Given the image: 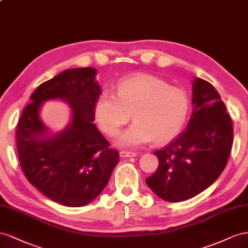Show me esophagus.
<instances>
[{
	"label": "esophagus",
	"mask_w": 248,
	"mask_h": 248,
	"mask_svg": "<svg viewBox=\"0 0 248 248\" xmlns=\"http://www.w3.org/2000/svg\"><path fill=\"white\" fill-rule=\"evenodd\" d=\"M119 155H120V157H122V158H131V157H136V153L122 151V152L119 153Z\"/></svg>",
	"instance_id": "1"
}]
</instances>
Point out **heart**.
I'll return each mask as SVG.
<instances>
[{"mask_svg": "<svg viewBox=\"0 0 248 248\" xmlns=\"http://www.w3.org/2000/svg\"><path fill=\"white\" fill-rule=\"evenodd\" d=\"M190 109L188 94L183 89L170 87L165 81L150 75H139L119 84L117 95L104 93L94 106V116L102 131L115 136L135 120L120 135L116 143L136 148L154 140L165 143L183 129Z\"/></svg>", "mask_w": 248, "mask_h": 248, "instance_id": "b5f03b06", "label": "heart"}]
</instances>
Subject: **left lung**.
<instances>
[{
    "mask_svg": "<svg viewBox=\"0 0 248 248\" xmlns=\"http://www.w3.org/2000/svg\"><path fill=\"white\" fill-rule=\"evenodd\" d=\"M192 104L186 130L155 152L159 166L145 180L166 202H183L202 192L221 174L230 157L234 130L217 90L195 78Z\"/></svg>",
    "mask_w": 248,
    "mask_h": 248,
    "instance_id": "obj_1",
    "label": "left lung"
}]
</instances>
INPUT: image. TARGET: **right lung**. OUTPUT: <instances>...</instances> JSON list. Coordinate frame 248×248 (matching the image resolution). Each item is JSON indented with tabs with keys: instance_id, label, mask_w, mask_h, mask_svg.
<instances>
[{
	"instance_id": "obj_1",
	"label": "right lung",
	"mask_w": 248,
	"mask_h": 248,
	"mask_svg": "<svg viewBox=\"0 0 248 248\" xmlns=\"http://www.w3.org/2000/svg\"><path fill=\"white\" fill-rule=\"evenodd\" d=\"M96 69L64 70L40 84L32 93L16 129V147L23 171L49 200L66 207L88 204L107 185L119 154L98 131L94 106L102 91ZM59 98L73 110L72 122L48 136L39 117L42 103Z\"/></svg>"
}]
</instances>
